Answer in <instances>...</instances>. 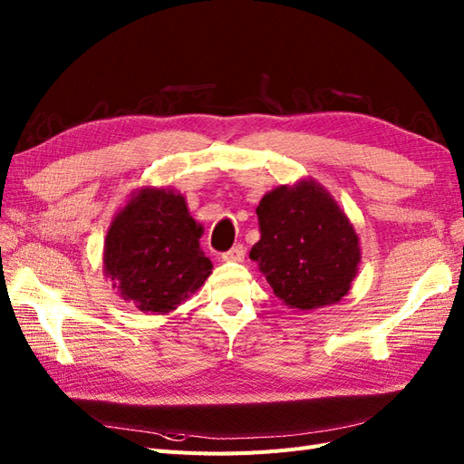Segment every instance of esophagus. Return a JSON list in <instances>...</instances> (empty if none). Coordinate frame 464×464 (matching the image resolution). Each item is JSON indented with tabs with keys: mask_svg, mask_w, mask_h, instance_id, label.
I'll list each match as a JSON object with an SVG mask.
<instances>
[{
	"mask_svg": "<svg viewBox=\"0 0 464 464\" xmlns=\"http://www.w3.org/2000/svg\"><path fill=\"white\" fill-rule=\"evenodd\" d=\"M220 257H222V261H228V263H240L246 257V247L242 244H237L232 249H228L227 254H222Z\"/></svg>",
	"mask_w": 464,
	"mask_h": 464,
	"instance_id": "1",
	"label": "esophagus"
}]
</instances>
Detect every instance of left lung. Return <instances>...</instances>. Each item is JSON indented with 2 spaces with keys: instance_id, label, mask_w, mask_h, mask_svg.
<instances>
[{
  "instance_id": "8db88e82",
  "label": "left lung",
  "mask_w": 464,
  "mask_h": 464,
  "mask_svg": "<svg viewBox=\"0 0 464 464\" xmlns=\"http://www.w3.org/2000/svg\"><path fill=\"white\" fill-rule=\"evenodd\" d=\"M256 213L261 237L249 259L276 298L312 312L346 296L362 259L360 237L325 188L314 178L278 186L263 195Z\"/></svg>"
}]
</instances>
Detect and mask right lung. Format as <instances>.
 Returning <instances> with one entry per match:
<instances>
[{"instance_id":"1","label":"right lung","mask_w":464,"mask_h":464,"mask_svg":"<svg viewBox=\"0 0 464 464\" xmlns=\"http://www.w3.org/2000/svg\"><path fill=\"white\" fill-rule=\"evenodd\" d=\"M203 227L172 188H139L111 218L104 275L111 288L145 314L166 315L198 292L213 263L201 249Z\"/></svg>"}]
</instances>
